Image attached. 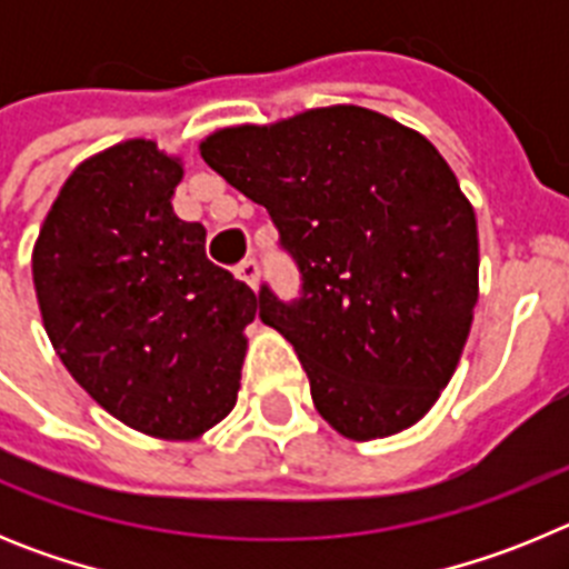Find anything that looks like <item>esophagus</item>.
<instances>
[{
  "label": "esophagus",
  "instance_id": "obj_1",
  "mask_svg": "<svg viewBox=\"0 0 569 569\" xmlns=\"http://www.w3.org/2000/svg\"><path fill=\"white\" fill-rule=\"evenodd\" d=\"M236 276H239L241 281H248L250 288H256V281H259V259H256V256H248L241 264H236Z\"/></svg>",
  "mask_w": 569,
  "mask_h": 569
}]
</instances>
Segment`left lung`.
<instances>
[{
  "mask_svg": "<svg viewBox=\"0 0 569 569\" xmlns=\"http://www.w3.org/2000/svg\"><path fill=\"white\" fill-rule=\"evenodd\" d=\"M202 159L270 213L299 296L259 288V319L299 353L341 436H393L459 365L479 290L476 213L416 130L356 104L224 128Z\"/></svg>",
  "mask_w": 569,
  "mask_h": 569,
  "instance_id": "8db88e82",
  "label": "left lung"
}]
</instances>
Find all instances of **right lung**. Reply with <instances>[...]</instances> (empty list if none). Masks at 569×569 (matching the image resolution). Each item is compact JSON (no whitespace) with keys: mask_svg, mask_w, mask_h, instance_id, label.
<instances>
[{"mask_svg":"<svg viewBox=\"0 0 569 569\" xmlns=\"http://www.w3.org/2000/svg\"><path fill=\"white\" fill-rule=\"evenodd\" d=\"M176 159L133 139L73 170L33 248L44 330L68 373L133 430L193 439L233 410L253 290L208 259L170 196Z\"/></svg>","mask_w":569,"mask_h":569,"instance_id":"right-lung-1","label":"right lung"}]
</instances>
